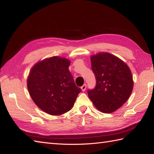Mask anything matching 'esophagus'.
<instances>
[{
  "instance_id": "obj_1",
  "label": "esophagus",
  "mask_w": 154,
  "mask_h": 154,
  "mask_svg": "<svg viewBox=\"0 0 154 154\" xmlns=\"http://www.w3.org/2000/svg\"><path fill=\"white\" fill-rule=\"evenodd\" d=\"M86 87H87V85H86V84H84V85L82 87H81V89H82L83 91H85V89H86Z\"/></svg>"
}]
</instances>
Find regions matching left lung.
Instances as JSON below:
<instances>
[{"label":"left lung","instance_id":"left-lung-1","mask_svg":"<svg viewBox=\"0 0 154 154\" xmlns=\"http://www.w3.org/2000/svg\"><path fill=\"white\" fill-rule=\"evenodd\" d=\"M96 85L87 91L97 109L110 113L121 107L133 90V76L128 66L109 53H99L91 57Z\"/></svg>","mask_w":154,"mask_h":154}]
</instances>
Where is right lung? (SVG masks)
I'll use <instances>...</instances> for the list:
<instances>
[{
    "label": "right lung",
    "instance_id": "right-lung-1",
    "mask_svg": "<svg viewBox=\"0 0 154 154\" xmlns=\"http://www.w3.org/2000/svg\"><path fill=\"white\" fill-rule=\"evenodd\" d=\"M70 63L65 58L52 57L38 62L29 73V94L35 103L50 115L60 116L71 110L81 91L69 70Z\"/></svg>",
    "mask_w": 154,
    "mask_h": 154
}]
</instances>
